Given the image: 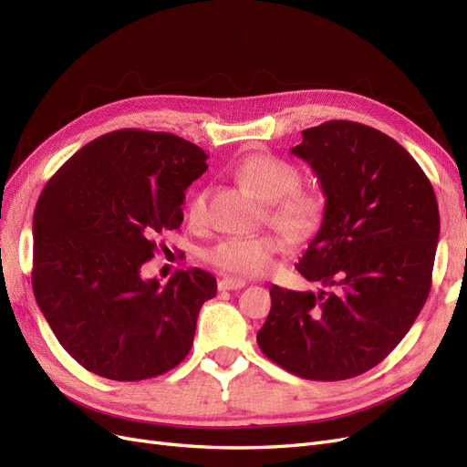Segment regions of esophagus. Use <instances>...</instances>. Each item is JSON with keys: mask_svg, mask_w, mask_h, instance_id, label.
Wrapping results in <instances>:
<instances>
[{"mask_svg": "<svg viewBox=\"0 0 467 467\" xmlns=\"http://www.w3.org/2000/svg\"><path fill=\"white\" fill-rule=\"evenodd\" d=\"M245 286V280L242 278H222L218 282V290H239Z\"/></svg>", "mask_w": 467, "mask_h": 467, "instance_id": "34e87169", "label": "esophagus"}]
</instances>
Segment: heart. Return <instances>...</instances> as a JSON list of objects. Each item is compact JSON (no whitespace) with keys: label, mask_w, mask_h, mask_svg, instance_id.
<instances>
[{"label":"heart","mask_w":467,"mask_h":467,"mask_svg":"<svg viewBox=\"0 0 467 467\" xmlns=\"http://www.w3.org/2000/svg\"><path fill=\"white\" fill-rule=\"evenodd\" d=\"M237 179L268 204V222L294 239L312 235L323 220L321 192L300 189V173L294 165L268 153H253L235 167ZM208 192L199 189L187 202V220L204 225ZM285 249V239L275 234L230 235L204 251V259L218 271L234 276L257 278L271 273L275 257Z\"/></svg>","instance_id":"b5f03b06"}]
</instances>
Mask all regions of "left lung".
Listing matches in <instances>:
<instances>
[{"mask_svg":"<svg viewBox=\"0 0 467 467\" xmlns=\"http://www.w3.org/2000/svg\"><path fill=\"white\" fill-rule=\"evenodd\" d=\"M292 155L325 194L316 237L296 265L317 290L271 288L257 343L282 368L321 381L355 378L400 345L427 302L441 216L409 151L370 126L329 120Z\"/></svg>","mask_w":467,"mask_h":467,"instance_id":"obj_1","label":"left lung"}]
</instances>
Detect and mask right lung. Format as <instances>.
<instances>
[{"mask_svg": "<svg viewBox=\"0 0 467 467\" xmlns=\"http://www.w3.org/2000/svg\"><path fill=\"white\" fill-rule=\"evenodd\" d=\"M202 148L169 132L124 129L69 158L33 218V290L60 345L83 368L119 381L165 374L189 355L196 317L216 296L202 268L165 286L144 278L155 237L182 222Z\"/></svg>", "mask_w": 467, "mask_h": 467, "instance_id": "1", "label": "right lung"}]
</instances>
